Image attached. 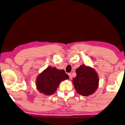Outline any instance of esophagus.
Wrapping results in <instances>:
<instances>
[{
    "label": "esophagus",
    "instance_id": "esophagus-1",
    "mask_svg": "<svg viewBox=\"0 0 125 125\" xmlns=\"http://www.w3.org/2000/svg\"><path fill=\"white\" fill-rule=\"evenodd\" d=\"M68 75H69L70 78L71 79L72 78V74H71V73H69L68 74Z\"/></svg>",
    "mask_w": 125,
    "mask_h": 125
}]
</instances>
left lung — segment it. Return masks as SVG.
<instances>
[{
    "instance_id": "left-lung-1",
    "label": "left lung",
    "mask_w": 125,
    "mask_h": 125,
    "mask_svg": "<svg viewBox=\"0 0 125 125\" xmlns=\"http://www.w3.org/2000/svg\"><path fill=\"white\" fill-rule=\"evenodd\" d=\"M76 77L72 82L77 93L88 96L95 93L98 86V76L94 69L82 65L76 71Z\"/></svg>"
}]
</instances>
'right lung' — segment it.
Wrapping results in <instances>:
<instances>
[{"mask_svg":"<svg viewBox=\"0 0 125 125\" xmlns=\"http://www.w3.org/2000/svg\"><path fill=\"white\" fill-rule=\"evenodd\" d=\"M69 78L64 70L49 66L37 77L36 85L41 93L45 95H51L56 91L60 82Z\"/></svg>","mask_w":125,"mask_h":125,"instance_id":"add662e5","label":"right lung"}]
</instances>
